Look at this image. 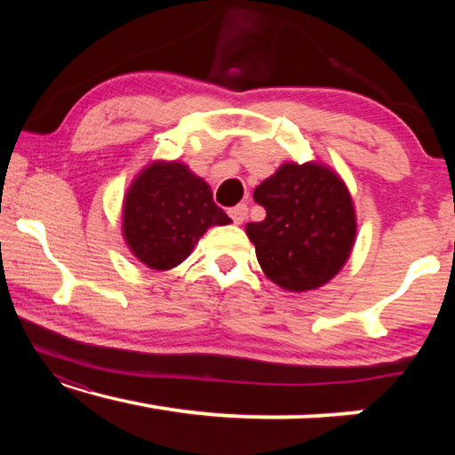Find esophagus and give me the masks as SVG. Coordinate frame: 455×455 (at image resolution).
Instances as JSON below:
<instances>
[{
	"mask_svg": "<svg viewBox=\"0 0 455 455\" xmlns=\"http://www.w3.org/2000/svg\"><path fill=\"white\" fill-rule=\"evenodd\" d=\"M246 214H249V206L246 204H236V206H233V209H228V217L233 219L235 225H243Z\"/></svg>",
	"mask_w": 455,
	"mask_h": 455,
	"instance_id": "esophagus-1",
	"label": "esophagus"
}]
</instances>
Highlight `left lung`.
<instances>
[{"label":"left lung","mask_w":455,"mask_h":455,"mask_svg":"<svg viewBox=\"0 0 455 455\" xmlns=\"http://www.w3.org/2000/svg\"><path fill=\"white\" fill-rule=\"evenodd\" d=\"M265 220L249 222L259 265L287 291H311L349 259L357 225L349 190L327 166L283 164L255 188Z\"/></svg>","instance_id":"obj_1"}]
</instances>
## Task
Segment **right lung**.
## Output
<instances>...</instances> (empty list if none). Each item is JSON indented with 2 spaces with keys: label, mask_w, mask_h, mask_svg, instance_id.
Segmentation results:
<instances>
[{
  "label": "right lung",
  "mask_w": 455,
  "mask_h": 455,
  "mask_svg": "<svg viewBox=\"0 0 455 455\" xmlns=\"http://www.w3.org/2000/svg\"><path fill=\"white\" fill-rule=\"evenodd\" d=\"M228 222L209 184L180 163L144 168L128 190L122 214L130 251L154 271L180 265L206 228Z\"/></svg>",
  "instance_id": "right-lung-1"
}]
</instances>
